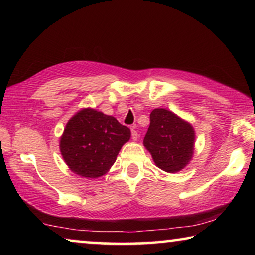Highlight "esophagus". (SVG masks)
Here are the masks:
<instances>
[{
	"label": "esophagus",
	"mask_w": 255,
	"mask_h": 255,
	"mask_svg": "<svg viewBox=\"0 0 255 255\" xmlns=\"http://www.w3.org/2000/svg\"><path fill=\"white\" fill-rule=\"evenodd\" d=\"M138 137H139V135H138V131L135 129V126H133L131 128V138H132V140H137Z\"/></svg>",
	"instance_id": "obj_1"
}]
</instances>
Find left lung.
<instances>
[{
	"label": "left lung",
	"instance_id": "obj_1",
	"mask_svg": "<svg viewBox=\"0 0 255 255\" xmlns=\"http://www.w3.org/2000/svg\"><path fill=\"white\" fill-rule=\"evenodd\" d=\"M150 124L144 146L159 169L175 173L189 163L193 154L195 131L170 110L157 108L150 112Z\"/></svg>",
	"mask_w": 255,
	"mask_h": 255
}]
</instances>
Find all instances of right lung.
I'll list each match as a JSON object with an SVG mask.
<instances>
[{
	"mask_svg": "<svg viewBox=\"0 0 255 255\" xmlns=\"http://www.w3.org/2000/svg\"><path fill=\"white\" fill-rule=\"evenodd\" d=\"M129 138L130 129L115 117L88 108L68 120L59 147L71 171L94 179L109 171Z\"/></svg>",
	"mask_w": 255,
	"mask_h": 255,
	"instance_id": "right-lung-1",
	"label": "right lung"
}]
</instances>
